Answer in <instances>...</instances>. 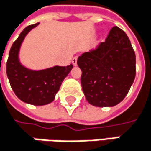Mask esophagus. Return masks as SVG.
I'll list each match as a JSON object with an SVG mask.
<instances>
[{"instance_id":"34e87169","label":"esophagus","mask_w":151,"mask_h":151,"mask_svg":"<svg viewBox=\"0 0 151 151\" xmlns=\"http://www.w3.org/2000/svg\"><path fill=\"white\" fill-rule=\"evenodd\" d=\"M77 61H78V57L76 56V57H74L73 58V60H72V63H73V65H77Z\"/></svg>"}]
</instances>
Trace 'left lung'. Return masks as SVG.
Masks as SVG:
<instances>
[{"mask_svg":"<svg viewBox=\"0 0 151 151\" xmlns=\"http://www.w3.org/2000/svg\"><path fill=\"white\" fill-rule=\"evenodd\" d=\"M86 101L100 107L119 104L136 77V54L126 33L113 27L105 42L78 58Z\"/></svg>","mask_w":151,"mask_h":151,"instance_id":"left-lung-1","label":"left lung"}]
</instances>
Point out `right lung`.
I'll return each mask as SVG.
<instances>
[{
  "mask_svg": "<svg viewBox=\"0 0 151 151\" xmlns=\"http://www.w3.org/2000/svg\"><path fill=\"white\" fill-rule=\"evenodd\" d=\"M37 24L38 22L26 27L14 42L9 54L6 71L10 86L21 101L31 105L43 106L54 101L63 80L73 65L54 66L42 71H31L20 64L18 52L22 42L28 32Z\"/></svg>",
  "mask_w": 151,
  "mask_h": 151,
  "instance_id": "1",
  "label": "right lung"
}]
</instances>
